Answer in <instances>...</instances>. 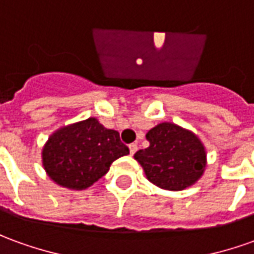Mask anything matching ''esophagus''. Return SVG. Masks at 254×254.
<instances>
[{"mask_svg":"<svg viewBox=\"0 0 254 254\" xmlns=\"http://www.w3.org/2000/svg\"><path fill=\"white\" fill-rule=\"evenodd\" d=\"M129 151H130V154H134V152L137 151V144L136 143H132V144H129Z\"/></svg>","mask_w":254,"mask_h":254,"instance_id":"obj_1","label":"esophagus"}]
</instances>
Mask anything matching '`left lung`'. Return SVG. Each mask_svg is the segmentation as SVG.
Returning a JSON list of instances; mask_svg holds the SVG:
<instances>
[{
	"mask_svg": "<svg viewBox=\"0 0 254 254\" xmlns=\"http://www.w3.org/2000/svg\"><path fill=\"white\" fill-rule=\"evenodd\" d=\"M150 145L134 154L147 179L158 187L180 191L192 186L206 166V152L194 133L162 122L145 134Z\"/></svg>",
	"mask_w": 254,
	"mask_h": 254,
	"instance_id": "1",
	"label": "left lung"
}]
</instances>
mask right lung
Returning a JSON list of instances; mask_svg holds the SVG:
<instances>
[{
    "mask_svg": "<svg viewBox=\"0 0 254 254\" xmlns=\"http://www.w3.org/2000/svg\"><path fill=\"white\" fill-rule=\"evenodd\" d=\"M127 154L129 148L120 133L104 127L96 118H88L53 133L42 150V164L48 176L59 186L84 190Z\"/></svg>",
    "mask_w": 254,
    "mask_h": 254,
    "instance_id": "add662e5",
    "label": "right lung"
}]
</instances>
